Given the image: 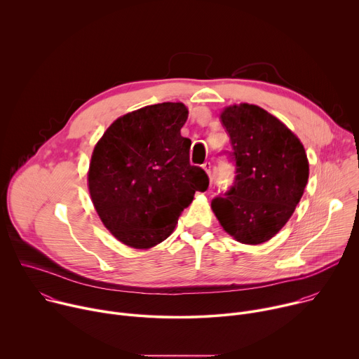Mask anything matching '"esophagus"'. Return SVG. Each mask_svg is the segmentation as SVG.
Instances as JSON below:
<instances>
[{"instance_id":"1","label":"esophagus","mask_w":359,"mask_h":359,"mask_svg":"<svg viewBox=\"0 0 359 359\" xmlns=\"http://www.w3.org/2000/svg\"><path fill=\"white\" fill-rule=\"evenodd\" d=\"M201 166H203L204 170H206V173H208L209 176H212V163H210V162H204ZM210 179H212V177H210Z\"/></svg>"}]
</instances>
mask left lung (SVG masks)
<instances>
[{"label":"left lung","mask_w":359,"mask_h":359,"mask_svg":"<svg viewBox=\"0 0 359 359\" xmlns=\"http://www.w3.org/2000/svg\"><path fill=\"white\" fill-rule=\"evenodd\" d=\"M220 119L236 176L224 197L212 200V209L237 241L262 244L294 213L309 180V159L299 139L260 107L233 105Z\"/></svg>","instance_id":"1"}]
</instances>
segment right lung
<instances>
[{
	"instance_id": "add662e5",
	"label": "right lung",
	"mask_w": 359,
	"mask_h": 359,
	"mask_svg": "<svg viewBox=\"0 0 359 359\" xmlns=\"http://www.w3.org/2000/svg\"><path fill=\"white\" fill-rule=\"evenodd\" d=\"M189 116L180 102L144 107L116 119L96 143L88 173L93 206L123 244L149 248L166 240L209 177L190 165Z\"/></svg>"
}]
</instances>
